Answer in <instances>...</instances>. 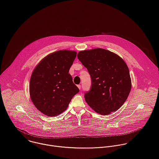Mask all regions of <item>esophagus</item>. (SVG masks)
Listing matches in <instances>:
<instances>
[{"mask_svg":"<svg viewBox=\"0 0 159 159\" xmlns=\"http://www.w3.org/2000/svg\"><path fill=\"white\" fill-rule=\"evenodd\" d=\"M77 87H79V89H81V85H77Z\"/></svg>","mask_w":159,"mask_h":159,"instance_id":"34e87169","label":"esophagus"}]
</instances>
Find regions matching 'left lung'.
Segmentation results:
<instances>
[{"label": "left lung", "mask_w": 159, "mask_h": 159, "mask_svg": "<svg viewBox=\"0 0 159 159\" xmlns=\"http://www.w3.org/2000/svg\"><path fill=\"white\" fill-rule=\"evenodd\" d=\"M77 58L87 68L91 79L90 89L84 94L89 106L102 115L119 109L127 99L131 87L125 61L102 48L81 51Z\"/></svg>", "instance_id": "1"}]
</instances>
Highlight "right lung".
Returning a JSON list of instances; mask_svg holds the SVG:
<instances>
[{
  "instance_id": "right-lung-1",
  "label": "right lung",
  "mask_w": 159,
  "mask_h": 159,
  "mask_svg": "<svg viewBox=\"0 0 159 159\" xmlns=\"http://www.w3.org/2000/svg\"><path fill=\"white\" fill-rule=\"evenodd\" d=\"M76 55L74 51L56 52L43 58L33 72L30 82L31 99L44 115H59L79 92L69 74Z\"/></svg>"
}]
</instances>
